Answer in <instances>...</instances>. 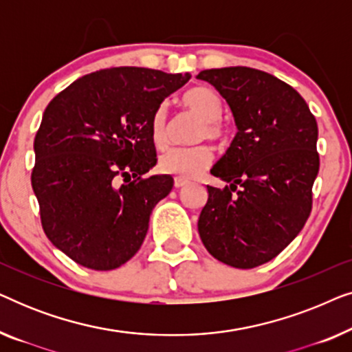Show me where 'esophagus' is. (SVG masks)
I'll return each instance as SVG.
<instances>
[{
    "instance_id": "1",
    "label": "esophagus",
    "mask_w": 352,
    "mask_h": 352,
    "mask_svg": "<svg viewBox=\"0 0 352 352\" xmlns=\"http://www.w3.org/2000/svg\"><path fill=\"white\" fill-rule=\"evenodd\" d=\"M189 184V181L187 179H182V177H175V187L176 189H181V187H184Z\"/></svg>"
}]
</instances>
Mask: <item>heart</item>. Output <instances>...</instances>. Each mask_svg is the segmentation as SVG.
<instances>
[{
	"mask_svg": "<svg viewBox=\"0 0 352 352\" xmlns=\"http://www.w3.org/2000/svg\"><path fill=\"white\" fill-rule=\"evenodd\" d=\"M181 105L190 115L201 120L194 134L195 142L204 141V139L219 141L224 138L226 128L219 120L223 115V100L216 91L206 86H194L181 96ZM148 128H151L153 146L160 151L166 148L170 144V123H168L166 109L163 105L152 113ZM211 160H213L211 148L205 144H197L192 147L171 148L163 153L158 160V170L163 175L190 179L204 173L211 165Z\"/></svg>",
	"mask_w": 352,
	"mask_h": 352,
	"instance_id": "b5f03b06",
	"label": "heart"
}]
</instances>
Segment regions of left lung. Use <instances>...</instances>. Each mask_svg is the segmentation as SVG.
<instances>
[{
	"instance_id": "left-lung-1",
	"label": "left lung",
	"mask_w": 352,
	"mask_h": 352,
	"mask_svg": "<svg viewBox=\"0 0 352 352\" xmlns=\"http://www.w3.org/2000/svg\"><path fill=\"white\" fill-rule=\"evenodd\" d=\"M197 78L228 100L239 129L211 170L230 186H206L200 239L228 266H261L300 234L311 214L320 163L316 117L296 89L266 72L224 67Z\"/></svg>"
}]
</instances>
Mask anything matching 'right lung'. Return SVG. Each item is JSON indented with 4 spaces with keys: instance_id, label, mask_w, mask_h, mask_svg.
I'll return each instance as SVG.
<instances>
[{
    "instance_id": "add662e5",
    "label": "right lung",
    "mask_w": 352,
    "mask_h": 352,
    "mask_svg": "<svg viewBox=\"0 0 352 352\" xmlns=\"http://www.w3.org/2000/svg\"><path fill=\"white\" fill-rule=\"evenodd\" d=\"M190 75L115 67L85 75L47 104L33 148L32 187L51 243L94 271L129 261L173 189L155 166L151 118Z\"/></svg>"
}]
</instances>
